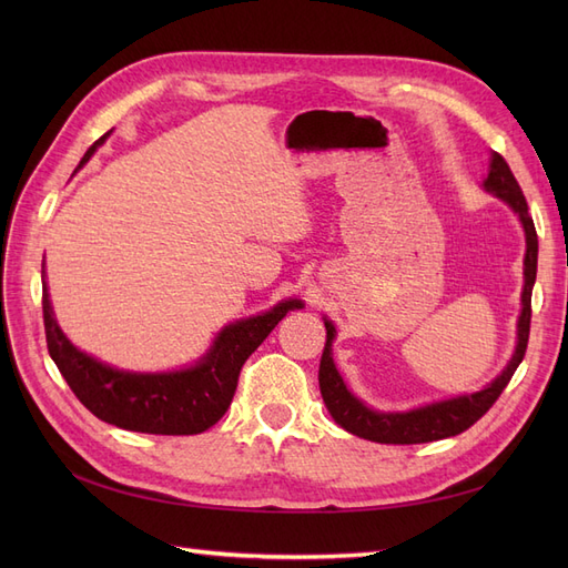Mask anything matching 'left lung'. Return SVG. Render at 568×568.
I'll list each match as a JSON object with an SVG mask.
<instances>
[{"mask_svg": "<svg viewBox=\"0 0 568 568\" xmlns=\"http://www.w3.org/2000/svg\"><path fill=\"white\" fill-rule=\"evenodd\" d=\"M484 189L505 201L509 209L519 215L521 227L526 234V255H524V288H521V315L517 322V348H514L507 367L495 376L490 384H486L476 393L457 395V398L436 400L407 412H379L365 405L363 400L353 395L343 382L334 365L332 343L336 338V326L332 320H324L326 326V343L320 359V390L326 409L334 417L338 426L346 428L353 436L367 438L374 443H393V445H412V443H432L440 438H450L478 422L493 403L500 398V393L509 384L511 374L521 365L526 346H528V332H530V294L532 284H536L538 272V234L532 217L528 215V203L521 192L517 178L511 175L507 161L497 151H490V165L488 178L484 180Z\"/></svg>", "mask_w": 568, "mask_h": 568, "instance_id": "obj_1", "label": "left lung"}]
</instances>
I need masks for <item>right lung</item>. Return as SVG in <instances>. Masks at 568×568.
I'll return each instance as SVG.
<instances>
[{
	"mask_svg": "<svg viewBox=\"0 0 568 568\" xmlns=\"http://www.w3.org/2000/svg\"><path fill=\"white\" fill-rule=\"evenodd\" d=\"M104 136L88 149L78 170L88 163L94 151L106 142ZM303 301L286 298L270 311L230 322L213 338V346L194 365L173 372H128L111 367L101 359L75 348L54 317L44 284L42 261V313L47 348L63 379L101 422L140 434L159 436H194L220 422L225 415L248 355L261 346L267 334L286 317L298 311Z\"/></svg>",
	"mask_w": 568,
	"mask_h": 568,
	"instance_id": "obj_1",
	"label": "right lung"
}]
</instances>
